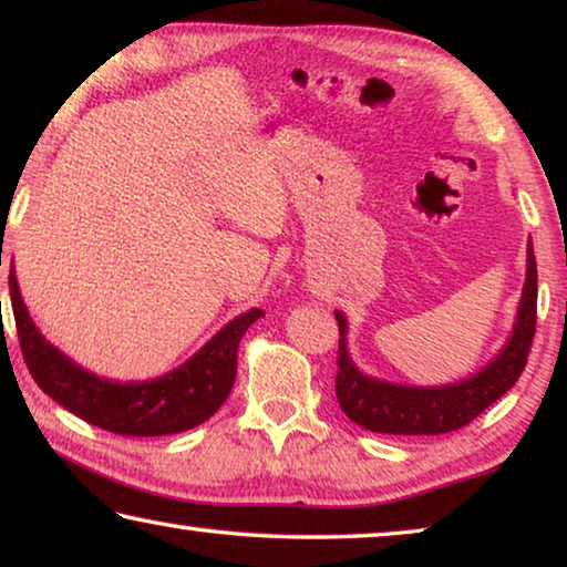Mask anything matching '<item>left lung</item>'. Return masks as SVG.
<instances>
[{
	"label": "left lung",
	"mask_w": 567,
	"mask_h": 567,
	"mask_svg": "<svg viewBox=\"0 0 567 567\" xmlns=\"http://www.w3.org/2000/svg\"><path fill=\"white\" fill-rule=\"evenodd\" d=\"M337 324V400L352 423L372 433L393 435H439L464 429L515 385L527 364L537 324V264L533 246L527 248L525 291H522L512 339L489 368L458 382V385L405 388L364 378L347 354V321L339 311Z\"/></svg>",
	"instance_id": "left-lung-1"
}]
</instances>
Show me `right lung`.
I'll use <instances>...</instances> for the list:
<instances>
[{"label": "right lung", "instance_id": "right-lung-1", "mask_svg": "<svg viewBox=\"0 0 567 567\" xmlns=\"http://www.w3.org/2000/svg\"><path fill=\"white\" fill-rule=\"evenodd\" d=\"M10 293L24 364L42 393L85 423L118 435H169L205 423L230 395L243 334L264 317L260 309H250L220 329L182 368L164 378L121 385L78 368L42 339L24 309L14 271Z\"/></svg>", "mask_w": 567, "mask_h": 567}]
</instances>
